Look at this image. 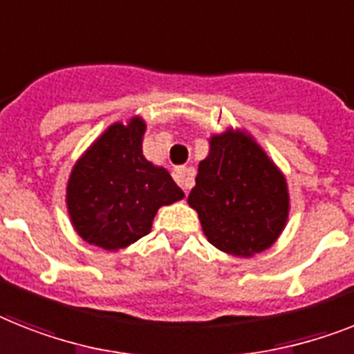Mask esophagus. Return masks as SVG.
<instances>
[{
  "instance_id": "1",
  "label": "esophagus",
  "mask_w": 354,
  "mask_h": 354,
  "mask_svg": "<svg viewBox=\"0 0 354 354\" xmlns=\"http://www.w3.org/2000/svg\"><path fill=\"white\" fill-rule=\"evenodd\" d=\"M174 179L175 183L179 184L183 189L192 188V175H189L188 168H184V166H179V168H175L174 170Z\"/></svg>"
}]
</instances>
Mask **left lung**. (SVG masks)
I'll return each mask as SVG.
<instances>
[{
	"instance_id": "8db88e82",
	"label": "left lung",
	"mask_w": 354,
	"mask_h": 354,
	"mask_svg": "<svg viewBox=\"0 0 354 354\" xmlns=\"http://www.w3.org/2000/svg\"><path fill=\"white\" fill-rule=\"evenodd\" d=\"M209 146L188 197L204 235L232 255L251 257L268 250L288 218L284 175L242 131L212 137Z\"/></svg>"
}]
</instances>
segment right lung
<instances>
[{
    "mask_svg": "<svg viewBox=\"0 0 354 354\" xmlns=\"http://www.w3.org/2000/svg\"><path fill=\"white\" fill-rule=\"evenodd\" d=\"M146 124L115 122L77 160L66 186L75 232L103 250H121L148 235L157 209L184 197L165 168L142 156Z\"/></svg>",
    "mask_w": 354,
    "mask_h": 354,
    "instance_id": "right-lung-1",
    "label": "right lung"
}]
</instances>
